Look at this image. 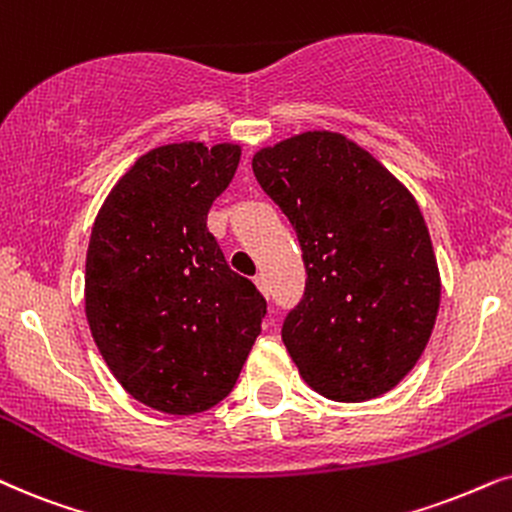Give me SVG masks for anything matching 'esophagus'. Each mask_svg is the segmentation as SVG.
I'll return each mask as SVG.
<instances>
[{"instance_id": "obj_1", "label": "esophagus", "mask_w": 512, "mask_h": 512, "mask_svg": "<svg viewBox=\"0 0 512 512\" xmlns=\"http://www.w3.org/2000/svg\"><path fill=\"white\" fill-rule=\"evenodd\" d=\"M254 284H256V287H258V291H261V294H263L265 298H268V296H270V287H268V280H265V277H263V275H256V277H254Z\"/></svg>"}]
</instances>
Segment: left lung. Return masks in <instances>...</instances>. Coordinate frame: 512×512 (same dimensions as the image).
<instances>
[{
  "label": "left lung",
  "instance_id": "1",
  "mask_svg": "<svg viewBox=\"0 0 512 512\" xmlns=\"http://www.w3.org/2000/svg\"><path fill=\"white\" fill-rule=\"evenodd\" d=\"M251 167L303 249L305 294L282 327L298 374L336 402L393 390L426 350L442 294L414 195L327 129L265 145Z\"/></svg>",
  "mask_w": 512,
  "mask_h": 512
}]
</instances>
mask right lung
Listing matches in <instances>:
<instances>
[{
    "label": "right lung",
    "mask_w": 512,
    "mask_h": 512,
    "mask_svg": "<svg viewBox=\"0 0 512 512\" xmlns=\"http://www.w3.org/2000/svg\"><path fill=\"white\" fill-rule=\"evenodd\" d=\"M240 157V143L157 145L112 185L91 228V336L119 386L162 414L228 397L261 334L265 298L207 230Z\"/></svg>",
    "instance_id": "obj_1"
}]
</instances>
